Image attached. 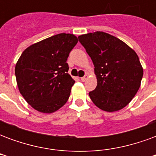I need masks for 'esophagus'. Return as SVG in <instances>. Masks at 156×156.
I'll use <instances>...</instances> for the list:
<instances>
[{
    "mask_svg": "<svg viewBox=\"0 0 156 156\" xmlns=\"http://www.w3.org/2000/svg\"><path fill=\"white\" fill-rule=\"evenodd\" d=\"M88 75H85L84 77H83V78H81V80L83 82H85V81H86V80H87V79H88Z\"/></svg>",
    "mask_w": 156,
    "mask_h": 156,
    "instance_id": "esophagus-1",
    "label": "esophagus"
}]
</instances>
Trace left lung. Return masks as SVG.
I'll return each instance as SVG.
<instances>
[{
  "mask_svg": "<svg viewBox=\"0 0 156 156\" xmlns=\"http://www.w3.org/2000/svg\"><path fill=\"white\" fill-rule=\"evenodd\" d=\"M78 40L94 65L97 87L88 94L93 103L107 112L124 108L136 94L143 77L136 52L106 32L83 34Z\"/></svg>",
  "mask_w": 156,
  "mask_h": 156,
  "instance_id": "left-lung-1",
  "label": "left lung"
}]
</instances>
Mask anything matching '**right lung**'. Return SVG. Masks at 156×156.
Segmentation results:
<instances>
[{"instance_id": "1", "label": "right lung", "mask_w": 156, "mask_h": 156, "mask_svg": "<svg viewBox=\"0 0 156 156\" xmlns=\"http://www.w3.org/2000/svg\"><path fill=\"white\" fill-rule=\"evenodd\" d=\"M78 41L73 34L60 33L31 45L19 58L15 68L19 91L36 110L50 114L67 103L75 81L66 62Z\"/></svg>"}]
</instances>
